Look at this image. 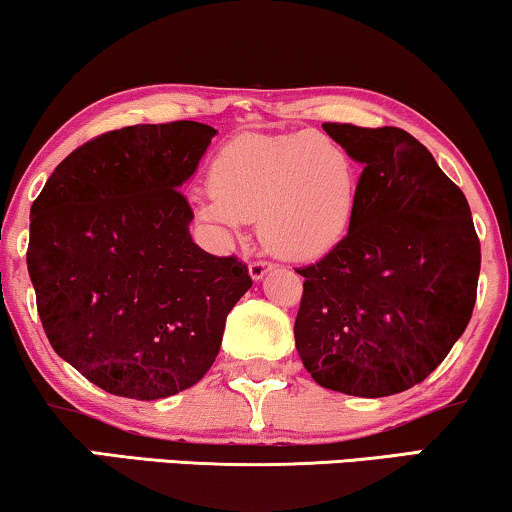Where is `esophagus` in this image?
Listing matches in <instances>:
<instances>
[{
  "mask_svg": "<svg viewBox=\"0 0 512 512\" xmlns=\"http://www.w3.org/2000/svg\"><path fill=\"white\" fill-rule=\"evenodd\" d=\"M269 271H271V264H267V262H252L248 267V274H250L252 281H262V278L267 276Z\"/></svg>",
  "mask_w": 512,
  "mask_h": 512,
  "instance_id": "1",
  "label": "esophagus"
}]
</instances>
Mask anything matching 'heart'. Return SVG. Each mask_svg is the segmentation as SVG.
Here are the masks:
<instances>
[{
	"label": "heart",
	"mask_w": 512,
	"mask_h": 512,
	"mask_svg": "<svg viewBox=\"0 0 512 512\" xmlns=\"http://www.w3.org/2000/svg\"><path fill=\"white\" fill-rule=\"evenodd\" d=\"M212 196L196 219L231 241L257 219L260 241L276 255L309 260L335 248L357 210V172L345 148L312 132L241 134L210 163Z\"/></svg>",
	"instance_id": "1"
}]
</instances>
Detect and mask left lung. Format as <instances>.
I'll list each match as a JSON object with an SVG mask.
<instances>
[{
  "instance_id": "8db88e82",
  "label": "left lung",
  "mask_w": 512,
  "mask_h": 512,
  "mask_svg": "<svg viewBox=\"0 0 512 512\" xmlns=\"http://www.w3.org/2000/svg\"><path fill=\"white\" fill-rule=\"evenodd\" d=\"M361 163L357 210L323 260L297 269L295 347L328 390L390 397L423 383L468 326L480 241L463 191L399 127L326 122Z\"/></svg>"
}]
</instances>
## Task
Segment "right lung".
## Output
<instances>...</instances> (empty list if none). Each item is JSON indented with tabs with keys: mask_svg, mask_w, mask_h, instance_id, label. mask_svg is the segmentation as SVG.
Returning a JSON list of instances; mask_svg holds the SVG:
<instances>
[{
	"mask_svg": "<svg viewBox=\"0 0 512 512\" xmlns=\"http://www.w3.org/2000/svg\"><path fill=\"white\" fill-rule=\"evenodd\" d=\"M217 129L179 120L101 134L51 172L30 208L28 274L54 352L127 399L196 385L252 278L193 243L179 189Z\"/></svg>",
	"mask_w": 512,
	"mask_h": 512,
	"instance_id": "right-lung-1",
	"label": "right lung"
}]
</instances>
